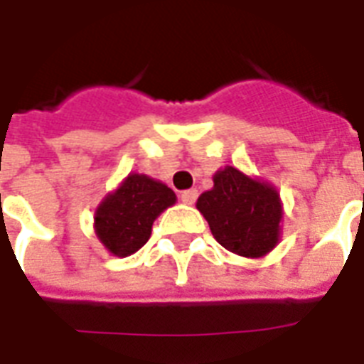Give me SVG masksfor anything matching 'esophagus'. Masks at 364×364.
Wrapping results in <instances>:
<instances>
[{
	"label": "esophagus",
	"mask_w": 364,
	"mask_h": 364,
	"mask_svg": "<svg viewBox=\"0 0 364 364\" xmlns=\"http://www.w3.org/2000/svg\"><path fill=\"white\" fill-rule=\"evenodd\" d=\"M196 198H198V191H194V188H191V191H183L181 193V202L183 204H187V206H193L194 202H196Z\"/></svg>",
	"instance_id": "obj_1"
}]
</instances>
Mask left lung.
<instances>
[{"label":"left lung","mask_w":364,"mask_h":364,"mask_svg":"<svg viewBox=\"0 0 364 364\" xmlns=\"http://www.w3.org/2000/svg\"><path fill=\"white\" fill-rule=\"evenodd\" d=\"M213 238L242 257L267 256L282 231V200L267 181L250 177L232 166L215 171L213 187L196 200Z\"/></svg>","instance_id":"8db88e82"}]
</instances>
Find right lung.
Wrapping results in <instances>:
<instances>
[{"mask_svg": "<svg viewBox=\"0 0 364 364\" xmlns=\"http://www.w3.org/2000/svg\"><path fill=\"white\" fill-rule=\"evenodd\" d=\"M176 202V193L162 181L145 173H129L97 206V238L112 256H132L151 238L154 219Z\"/></svg>", "mask_w": 364, "mask_h": 364, "instance_id": "1", "label": "right lung"}]
</instances>
